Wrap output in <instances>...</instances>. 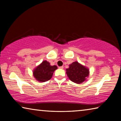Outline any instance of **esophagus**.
Listing matches in <instances>:
<instances>
[{
	"instance_id": "esophagus-1",
	"label": "esophagus",
	"mask_w": 121,
	"mask_h": 121,
	"mask_svg": "<svg viewBox=\"0 0 121 121\" xmlns=\"http://www.w3.org/2000/svg\"><path fill=\"white\" fill-rule=\"evenodd\" d=\"M59 69H63V66H61V67H59Z\"/></svg>"
}]
</instances>
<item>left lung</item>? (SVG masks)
<instances>
[{
  "instance_id": "obj_1",
  "label": "left lung",
  "mask_w": 121,
  "mask_h": 121,
  "mask_svg": "<svg viewBox=\"0 0 121 121\" xmlns=\"http://www.w3.org/2000/svg\"><path fill=\"white\" fill-rule=\"evenodd\" d=\"M66 73L69 79L76 84H81L87 81L90 74L89 69L85 65L75 61L69 65Z\"/></svg>"
}]
</instances>
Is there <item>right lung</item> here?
I'll return each instance as SVG.
<instances>
[{"mask_svg": "<svg viewBox=\"0 0 121 121\" xmlns=\"http://www.w3.org/2000/svg\"><path fill=\"white\" fill-rule=\"evenodd\" d=\"M58 69L56 65H51L50 63L44 60L34 69L33 75L35 78L39 82H46L52 78L53 73Z\"/></svg>", "mask_w": 121, "mask_h": 121, "instance_id": "right-lung-1", "label": "right lung"}]
</instances>
